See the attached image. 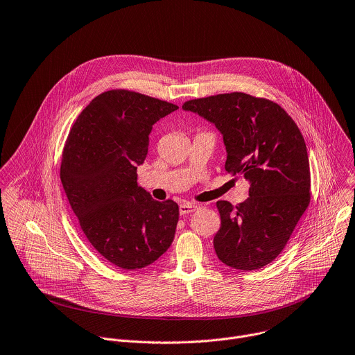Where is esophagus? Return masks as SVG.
I'll return each mask as SVG.
<instances>
[{"instance_id": "34e87169", "label": "esophagus", "mask_w": 355, "mask_h": 355, "mask_svg": "<svg viewBox=\"0 0 355 355\" xmlns=\"http://www.w3.org/2000/svg\"><path fill=\"white\" fill-rule=\"evenodd\" d=\"M199 209V206L198 205H195V203H181L180 205V214H189V213H192V211H195V210H198Z\"/></svg>"}]
</instances>
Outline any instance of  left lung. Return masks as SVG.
Here are the masks:
<instances>
[{
	"instance_id": "left-lung-1",
	"label": "left lung",
	"mask_w": 355,
	"mask_h": 355,
	"mask_svg": "<svg viewBox=\"0 0 355 355\" xmlns=\"http://www.w3.org/2000/svg\"><path fill=\"white\" fill-rule=\"evenodd\" d=\"M221 132L225 171L250 182V198L216 203L221 225L213 245L217 258L240 270H258L284 250L311 200L306 145L293 118L277 103L243 92L188 100Z\"/></svg>"
}]
</instances>
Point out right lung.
Segmentation results:
<instances>
[{"mask_svg":"<svg viewBox=\"0 0 355 355\" xmlns=\"http://www.w3.org/2000/svg\"><path fill=\"white\" fill-rule=\"evenodd\" d=\"M177 108L138 92L107 90L86 105L67 138L64 191L90 245L116 268H145L174 240L178 205L138 187L137 166L146 159L153 124Z\"/></svg>","mask_w":355,"mask_h":355,"instance_id":"obj_1","label":"right lung"}]
</instances>
